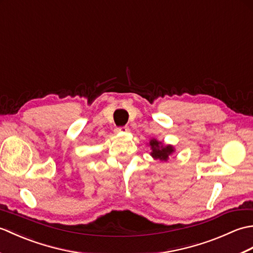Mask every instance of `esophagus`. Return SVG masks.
<instances>
[{
	"mask_svg": "<svg viewBox=\"0 0 253 253\" xmlns=\"http://www.w3.org/2000/svg\"><path fill=\"white\" fill-rule=\"evenodd\" d=\"M115 131L117 132V133H121V132H128L129 131V128H128L127 126H124V127H117L116 129H115Z\"/></svg>",
	"mask_w": 253,
	"mask_h": 253,
	"instance_id": "esophagus-1",
	"label": "esophagus"
}]
</instances>
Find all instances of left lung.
<instances>
[{
    "mask_svg": "<svg viewBox=\"0 0 253 253\" xmlns=\"http://www.w3.org/2000/svg\"><path fill=\"white\" fill-rule=\"evenodd\" d=\"M149 146L151 149L150 155L160 162H168L170 155L175 152V148L171 144H164L162 141H159L155 138H151Z\"/></svg>",
    "mask_w": 253,
    "mask_h": 253,
    "instance_id": "obj_1",
    "label": "left lung"
}]
</instances>
